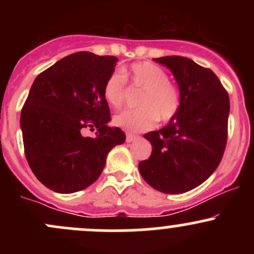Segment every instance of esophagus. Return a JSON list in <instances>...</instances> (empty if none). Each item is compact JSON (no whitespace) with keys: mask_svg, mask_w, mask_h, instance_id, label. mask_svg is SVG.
I'll return each instance as SVG.
<instances>
[{"mask_svg":"<svg viewBox=\"0 0 254 254\" xmlns=\"http://www.w3.org/2000/svg\"><path fill=\"white\" fill-rule=\"evenodd\" d=\"M137 135H134V134H127V142H131L134 141L135 139H137Z\"/></svg>","mask_w":254,"mask_h":254,"instance_id":"obj_1","label":"esophagus"}]
</instances>
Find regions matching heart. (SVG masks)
<instances>
[{"label":"heart","mask_w":254,"mask_h":254,"mask_svg":"<svg viewBox=\"0 0 254 254\" xmlns=\"http://www.w3.org/2000/svg\"><path fill=\"white\" fill-rule=\"evenodd\" d=\"M127 79L132 87L142 91L137 101V111H125L115 115L113 124L124 131L142 132L152 129L156 122L168 123L181 109L179 87L170 81V76L160 66L148 61L132 64L129 70L114 71L104 83L103 93L114 108L124 104Z\"/></svg>","instance_id":"heart-1"}]
</instances>
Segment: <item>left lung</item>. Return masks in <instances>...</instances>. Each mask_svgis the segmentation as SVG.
<instances>
[{
    "mask_svg": "<svg viewBox=\"0 0 254 254\" xmlns=\"http://www.w3.org/2000/svg\"><path fill=\"white\" fill-rule=\"evenodd\" d=\"M172 71L182 93L181 109L158 131L145 134L152 145L139 163L146 183L179 194L205 182L221 162L227 142L229 93L210 68L183 56L153 59Z\"/></svg>",
    "mask_w": 254,
    "mask_h": 254,
    "instance_id": "obj_1",
    "label": "left lung"
}]
</instances>
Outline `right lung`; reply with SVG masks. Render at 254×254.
<instances>
[{"label":"right lung","mask_w":254,"mask_h":254,"mask_svg":"<svg viewBox=\"0 0 254 254\" xmlns=\"http://www.w3.org/2000/svg\"><path fill=\"white\" fill-rule=\"evenodd\" d=\"M118 59L78 51L37 76L20 113L25 158L35 177L56 193L86 189L98 179L107 156L125 141L109 127L104 83ZM84 128L96 136H83Z\"/></svg>","instance_id":"obj_1"}]
</instances>
